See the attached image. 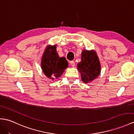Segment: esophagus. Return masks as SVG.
Here are the masks:
<instances>
[{
	"label": "esophagus",
	"instance_id": "34e87169",
	"mask_svg": "<svg viewBox=\"0 0 134 134\" xmlns=\"http://www.w3.org/2000/svg\"><path fill=\"white\" fill-rule=\"evenodd\" d=\"M70 64H71V66H72V67H74L75 65V62L74 61H71L70 62Z\"/></svg>",
	"mask_w": 134,
	"mask_h": 134
}]
</instances>
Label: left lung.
Segmentation results:
<instances>
[{
  "instance_id": "obj_1",
  "label": "left lung",
  "mask_w": 134,
  "mask_h": 134,
  "mask_svg": "<svg viewBox=\"0 0 134 134\" xmlns=\"http://www.w3.org/2000/svg\"><path fill=\"white\" fill-rule=\"evenodd\" d=\"M82 80L85 83L91 82L100 73L101 66L98 55L94 50H83L81 62L77 64Z\"/></svg>"
}]
</instances>
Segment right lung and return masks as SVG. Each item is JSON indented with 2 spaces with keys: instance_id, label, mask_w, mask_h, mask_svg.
<instances>
[{
  "instance_id": "add662e5",
  "label": "right lung",
  "mask_w": 134,
  "mask_h": 134,
  "mask_svg": "<svg viewBox=\"0 0 134 134\" xmlns=\"http://www.w3.org/2000/svg\"><path fill=\"white\" fill-rule=\"evenodd\" d=\"M56 45H49L45 49L42 58L41 66L43 72L48 78L54 80L59 77L68 67L64 57L59 58L56 49Z\"/></svg>"
}]
</instances>
